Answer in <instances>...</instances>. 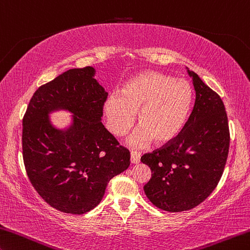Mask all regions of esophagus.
Masks as SVG:
<instances>
[{
    "label": "esophagus",
    "mask_w": 250,
    "mask_h": 250,
    "mask_svg": "<svg viewBox=\"0 0 250 250\" xmlns=\"http://www.w3.org/2000/svg\"><path fill=\"white\" fill-rule=\"evenodd\" d=\"M141 161V153L136 152V151H132L130 152V162L133 164H137L140 163Z\"/></svg>",
    "instance_id": "obj_1"
}]
</instances>
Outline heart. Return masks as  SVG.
<instances>
[{
    "mask_svg": "<svg viewBox=\"0 0 250 250\" xmlns=\"http://www.w3.org/2000/svg\"><path fill=\"white\" fill-rule=\"evenodd\" d=\"M192 103V90L186 80L157 71H145L133 77L123 94L109 96L105 103L108 128L114 135L123 136L135 122L138 112L141 125L130 138L134 145L154 140L162 144L171 141L183 128Z\"/></svg>",
    "mask_w": 250,
    "mask_h": 250,
    "instance_id": "1",
    "label": "heart"
}]
</instances>
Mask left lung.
<instances>
[{"instance_id": "left-lung-1", "label": "left lung", "mask_w": 250, "mask_h": 250, "mask_svg": "<svg viewBox=\"0 0 250 250\" xmlns=\"http://www.w3.org/2000/svg\"><path fill=\"white\" fill-rule=\"evenodd\" d=\"M188 72L195 90L189 118L174 138L141 157L152 171L145 194L168 212L193 209L205 201L220 181L229 152L228 117L220 96L195 72Z\"/></svg>"}]
</instances>
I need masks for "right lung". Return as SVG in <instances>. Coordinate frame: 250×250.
<instances>
[{"mask_svg":"<svg viewBox=\"0 0 250 250\" xmlns=\"http://www.w3.org/2000/svg\"><path fill=\"white\" fill-rule=\"evenodd\" d=\"M93 67L70 69L40 86L23 116L22 155L34 190L53 209L83 214L102 201L115 175L129 167V151L101 122L108 93ZM74 114L72 127H53L47 113Z\"/></svg>","mask_w":250,"mask_h":250,"instance_id":"1","label":"right lung"}]
</instances>
